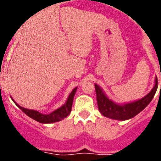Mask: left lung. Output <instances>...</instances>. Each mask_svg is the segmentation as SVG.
<instances>
[{
	"mask_svg": "<svg viewBox=\"0 0 161 161\" xmlns=\"http://www.w3.org/2000/svg\"><path fill=\"white\" fill-rule=\"evenodd\" d=\"M94 86H95L97 102H98L99 112L107 118L123 121V120L130 119L136 116L151 102L157 90L158 80L156 77L155 78V85L147 95L136 101L122 103V104L115 103L114 101L110 99L98 84L95 83Z\"/></svg>",
	"mask_w": 161,
	"mask_h": 161,
	"instance_id": "1",
	"label": "left lung"
}]
</instances>
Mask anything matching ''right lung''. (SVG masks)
<instances>
[{"instance_id": "1", "label": "right lung", "mask_w": 161, "mask_h": 161, "mask_svg": "<svg viewBox=\"0 0 161 161\" xmlns=\"http://www.w3.org/2000/svg\"><path fill=\"white\" fill-rule=\"evenodd\" d=\"M77 87L73 89L69 96L68 97V99L66 101V103L63 104V106H61L60 108H58V109L54 110L53 112H52L51 114H43L42 113L36 111L34 109H28V108H25L21 107L15 102L13 98H11V99L13 100V102L16 103V105L23 111L27 116L31 118L32 119L36 120L37 122L42 123V124H51V123H55L61 121L64 118H66L69 114L71 113L72 110V105H73V101L74 95H75L76 91H77Z\"/></svg>"}]
</instances>
